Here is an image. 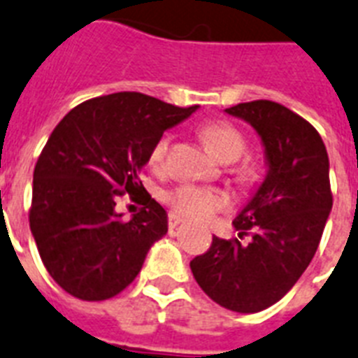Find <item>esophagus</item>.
I'll return each mask as SVG.
<instances>
[{"label": "esophagus", "instance_id": "1", "mask_svg": "<svg viewBox=\"0 0 358 358\" xmlns=\"http://www.w3.org/2000/svg\"><path fill=\"white\" fill-rule=\"evenodd\" d=\"M182 220L184 219H182L180 215L174 213V211H169V215H167V224H169V228H176Z\"/></svg>", "mask_w": 358, "mask_h": 358}]
</instances>
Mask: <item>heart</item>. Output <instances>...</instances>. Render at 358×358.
<instances>
[{"label": "heart", "mask_w": 358, "mask_h": 358, "mask_svg": "<svg viewBox=\"0 0 358 358\" xmlns=\"http://www.w3.org/2000/svg\"><path fill=\"white\" fill-rule=\"evenodd\" d=\"M200 134L215 156H219L224 162L239 159L248 145L245 134L228 121H209L200 129ZM171 143H173V134L169 132L159 136L152 143L149 150V165L154 171H164ZM234 173L241 182L252 184L259 178V165L252 159H245L235 165ZM162 200L176 215L202 220V222L213 219L215 215L226 211L231 206V196L224 189L196 184H178L171 189H165L162 193Z\"/></svg>", "instance_id": "b5f03b06"}]
</instances>
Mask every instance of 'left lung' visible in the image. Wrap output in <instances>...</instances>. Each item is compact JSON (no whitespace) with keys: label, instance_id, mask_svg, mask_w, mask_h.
<instances>
[{"label":"left lung","instance_id":"8db88e82","mask_svg":"<svg viewBox=\"0 0 358 358\" xmlns=\"http://www.w3.org/2000/svg\"><path fill=\"white\" fill-rule=\"evenodd\" d=\"M226 112L257 130L268 174L234 220L249 245L213 237L189 266L215 303L259 313L294 287L318 250L333 208L329 158L318 130L283 104L259 99Z\"/></svg>","mask_w":358,"mask_h":358}]
</instances>
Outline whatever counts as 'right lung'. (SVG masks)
<instances>
[{"label":"right lung","instance_id":"add662e5","mask_svg":"<svg viewBox=\"0 0 358 358\" xmlns=\"http://www.w3.org/2000/svg\"><path fill=\"white\" fill-rule=\"evenodd\" d=\"M194 108L119 92L84 101L55 127L34 167L29 226L43 266L68 294L117 296L167 234V213L139 171L154 141ZM123 198L144 206L130 221L115 211Z\"/></svg>","mask_w":358,"mask_h":358}]
</instances>
